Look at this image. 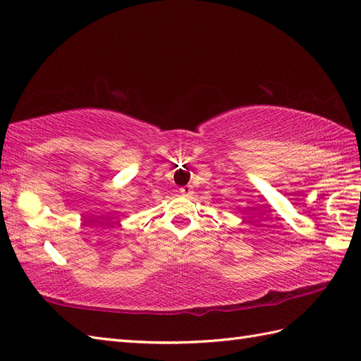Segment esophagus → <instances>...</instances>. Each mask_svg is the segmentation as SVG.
Wrapping results in <instances>:
<instances>
[{"label":"esophagus","instance_id":"34e87169","mask_svg":"<svg viewBox=\"0 0 361 361\" xmlns=\"http://www.w3.org/2000/svg\"><path fill=\"white\" fill-rule=\"evenodd\" d=\"M180 194H181L183 197H190V195L194 194L192 186H185V188H181V189H180Z\"/></svg>","mask_w":361,"mask_h":361}]
</instances>
